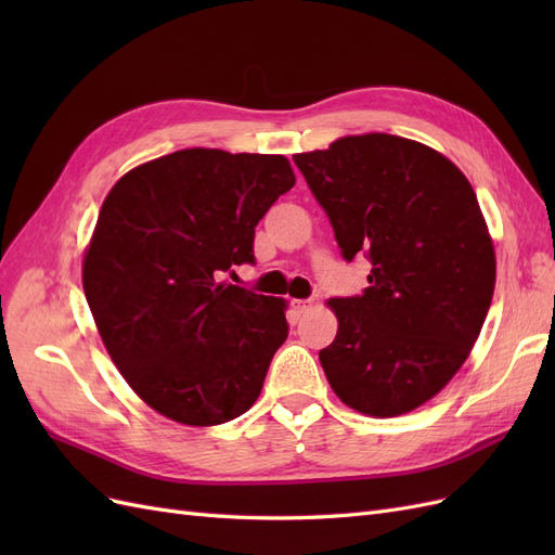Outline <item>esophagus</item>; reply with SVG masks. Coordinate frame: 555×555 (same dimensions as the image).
I'll return each mask as SVG.
<instances>
[{
    "instance_id": "esophagus-1",
    "label": "esophagus",
    "mask_w": 555,
    "mask_h": 555,
    "mask_svg": "<svg viewBox=\"0 0 555 555\" xmlns=\"http://www.w3.org/2000/svg\"><path fill=\"white\" fill-rule=\"evenodd\" d=\"M292 308L296 314H304L306 310L312 308V300H292Z\"/></svg>"
}]
</instances>
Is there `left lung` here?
I'll use <instances>...</instances> for the list:
<instances>
[{"label":"left lung","mask_w":555,"mask_h":555,"mask_svg":"<svg viewBox=\"0 0 555 555\" xmlns=\"http://www.w3.org/2000/svg\"><path fill=\"white\" fill-rule=\"evenodd\" d=\"M347 261L373 271L331 298L338 335L319 351L351 410L398 416L459 373L489 312L495 251L467 178L433 147L391 133L294 155Z\"/></svg>","instance_id":"8db88e82"}]
</instances>
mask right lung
Masks as SVG:
<instances>
[{
    "instance_id": "right-lung-1",
    "label": "right lung",
    "mask_w": 555,
    "mask_h": 555,
    "mask_svg": "<svg viewBox=\"0 0 555 555\" xmlns=\"http://www.w3.org/2000/svg\"><path fill=\"white\" fill-rule=\"evenodd\" d=\"M294 182L282 155L192 147L108 192L82 289L113 363L166 418L217 426L259 398L287 306L222 278L255 263V227Z\"/></svg>"
}]
</instances>
